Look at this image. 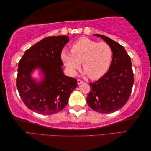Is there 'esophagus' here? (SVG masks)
Instances as JSON below:
<instances>
[{"label": "esophagus", "instance_id": "34e87169", "mask_svg": "<svg viewBox=\"0 0 151 151\" xmlns=\"http://www.w3.org/2000/svg\"><path fill=\"white\" fill-rule=\"evenodd\" d=\"M83 82V81H82V80H80V79H78L77 80V83H78V84H81V83H82Z\"/></svg>", "mask_w": 151, "mask_h": 151}]
</instances>
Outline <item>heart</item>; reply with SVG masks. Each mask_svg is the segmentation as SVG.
<instances>
[{"instance_id":"1","label":"heart","mask_w":151,"mask_h":151,"mask_svg":"<svg viewBox=\"0 0 151 151\" xmlns=\"http://www.w3.org/2000/svg\"><path fill=\"white\" fill-rule=\"evenodd\" d=\"M113 52L108 44L81 38L71 46V53L63 50L61 59L69 73L75 75L82 62L83 69L91 79L101 78L107 72L112 60Z\"/></svg>"}]
</instances>
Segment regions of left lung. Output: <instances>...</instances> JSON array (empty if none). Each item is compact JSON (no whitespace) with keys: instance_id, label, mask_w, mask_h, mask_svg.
Returning <instances> with one entry per match:
<instances>
[{"instance_id":"1","label":"left lung","mask_w":151,"mask_h":151,"mask_svg":"<svg viewBox=\"0 0 151 151\" xmlns=\"http://www.w3.org/2000/svg\"><path fill=\"white\" fill-rule=\"evenodd\" d=\"M100 37L110 46L112 61L108 72L93 83H89L91 90L87 102L92 110L101 114H110L119 110L129 100L134 82L130 57L124 48L110 38Z\"/></svg>"}]
</instances>
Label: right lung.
<instances>
[{"label":"right lung","instance_id":"right-lung-1","mask_svg":"<svg viewBox=\"0 0 151 151\" xmlns=\"http://www.w3.org/2000/svg\"><path fill=\"white\" fill-rule=\"evenodd\" d=\"M69 41L66 36L44 38L25 51L18 64L16 86L22 102L32 111L52 115L65 107L72 91L77 87L75 78L64 75L61 52ZM40 69L43 78H32Z\"/></svg>","mask_w":151,"mask_h":151}]
</instances>
